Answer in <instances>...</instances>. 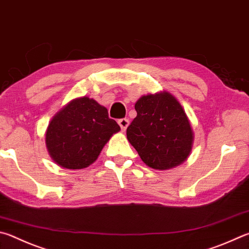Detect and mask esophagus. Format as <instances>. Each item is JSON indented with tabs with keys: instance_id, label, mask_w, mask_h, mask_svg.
Wrapping results in <instances>:
<instances>
[{
	"instance_id": "obj_1",
	"label": "esophagus",
	"mask_w": 249,
	"mask_h": 249,
	"mask_svg": "<svg viewBox=\"0 0 249 249\" xmlns=\"http://www.w3.org/2000/svg\"><path fill=\"white\" fill-rule=\"evenodd\" d=\"M128 124H129V121L127 119H121V120H119V125L121 126V129L123 130V132H124L126 128H127Z\"/></svg>"
}]
</instances>
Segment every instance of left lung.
Masks as SVG:
<instances>
[{"label": "left lung", "instance_id": "1", "mask_svg": "<svg viewBox=\"0 0 249 249\" xmlns=\"http://www.w3.org/2000/svg\"><path fill=\"white\" fill-rule=\"evenodd\" d=\"M137 116L126 130L130 144L144 163L156 170L178 166L191 155L194 133L183 107L163 91L142 96Z\"/></svg>", "mask_w": 249, "mask_h": 249}]
</instances>
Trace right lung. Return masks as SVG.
<instances>
[{"instance_id":"1","label":"right lung","mask_w":249,"mask_h":249,"mask_svg":"<svg viewBox=\"0 0 249 249\" xmlns=\"http://www.w3.org/2000/svg\"><path fill=\"white\" fill-rule=\"evenodd\" d=\"M120 129L105 107L83 97L71 101L53 116L47 128L46 144L56 164L79 170L92 164Z\"/></svg>"}]
</instances>
